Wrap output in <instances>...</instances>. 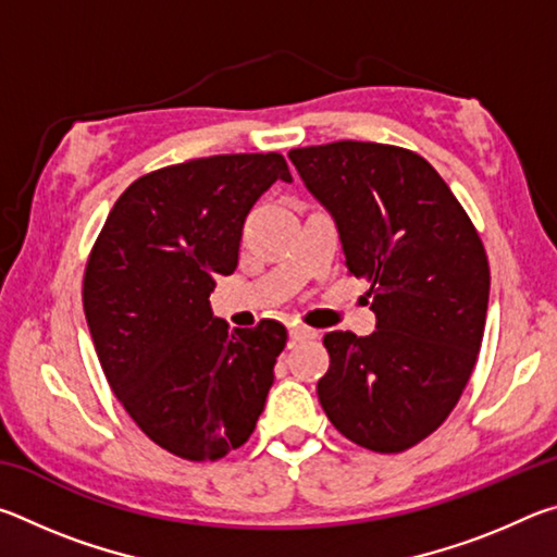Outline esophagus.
Instances as JSON below:
<instances>
[{
    "label": "esophagus",
    "mask_w": 557,
    "mask_h": 557,
    "mask_svg": "<svg viewBox=\"0 0 557 557\" xmlns=\"http://www.w3.org/2000/svg\"><path fill=\"white\" fill-rule=\"evenodd\" d=\"M289 338L292 342H305V338H317V332L309 326H301V324H292L289 326Z\"/></svg>",
    "instance_id": "esophagus-1"
}]
</instances>
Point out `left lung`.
<instances>
[{"label":"left lung","instance_id":"8db88e82","mask_svg":"<svg viewBox=\"0 0 557 557\" xmlns=\"http://www.w3.org/2000/svg\"><path fill=\"white\" fill-rule=\"evenodd\" d=\"M332 213L346 268L366 280L375 332H329L319 403L346 440L395 455L455 410L482 348L488 260L474 223L428 159L379 143L289 152Z\"/></svg>","mask_w":557,"mask_h":557}]
</instances>
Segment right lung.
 Here are the masks:
<instances>
[{"instance_id":"right-lung-1","label":"right lung","mask_w":557,"mask_h":557,"mask_svg":"<svg viewBox=\"0 0 557 557\" xmlns=\"http://www.w3.org/2000/svg\"><path fill=\"white\" fill-rule=\"evenodd\" d=\"M277 178L292 182L277 152L157 169L125 188L90 250L83 309L102 373L137 428L188 461L248 442L287 344L275 319L231 332L209 301Z\"/></svg>"}]
</instances>
